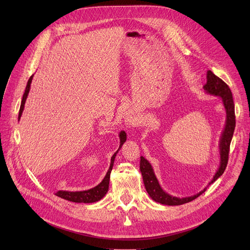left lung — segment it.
<instances>
[{"label":"left lung","instance_id":"obj_1","mask_svg":"<svg viewBox=\"0 0 250 250\" xmlns=\"http://www.w3.org/2000/svg\"><path fill=\"white\" fill-rule=\"evenodd\" d=\"M207 84L205 85V89L207 92H208L209 94H214L217 96L222 97L223 102H224L226 112H227V121H226V126L224 128V132H223L221 141H220V155H221V164L218 169L217 173L215 174L214 178L212 181L209 182V185L216 181L223 173H224L225 169L228 164V159H229V151H230V144L231 140L233 137L234 133V128H235V110H234V101H233V96H232V92L229 88V86L217 77L212 71H208L207 74ZM140 170L143 176V181L144 185H145L147 192L150 194L151 198L157 202L163 205L167 206H179L189 203L206 191L207 188H205L203 191L199 192L198 194L188 196V198H175V196L169 195L159 186V182L157 180L151 164L144 158L143 156H141V161H140Z\"/></svg>","mask_w":250,"mask_h":250}]
</instances>
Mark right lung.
Masks as SVG:
<instances>
[{
	"instance_id": "right-lung-1",
	"label": "right lung",
	"mask_w": 250,
	"mask_h": 250,
	"mask_svg": "<svg viewBox=\"0 0 250 250\" xmlns=\"http://www.w3.org/2000/svg\"><path fill=\"white\" fill-rule=\"evenodd\" d=\"M32 77H33V75L29 78V80L27 82V86H26L25 92H24V94H23V98H22V101H21V106H20V110H19L18 120L21 117L22 111L24 109V104H25L26 98H27V95L29 93L30 84H31V81H32ZM120 139H121V145H120V148H121L123 146V144L125 142L126 134L125 132H121ZM118 150H120V149H118ZM117 151H116V153H117ZM116 153H114V155L111 157L110 166H109V169H108L106 175H105L103 180L99 183L97 187L91 188V189H88V190H83V191H62V190H60V191H58L56 193L57 196H60V198L63 199V200L70 201V202H74V203H86V204L87 203H94V202H97V201L101 200L103 196L105 195V193H106L107 190H108L110 172H111L112 167H113V162H114V158H115V156H116Z\"/></svg>"
}]
</instances>
